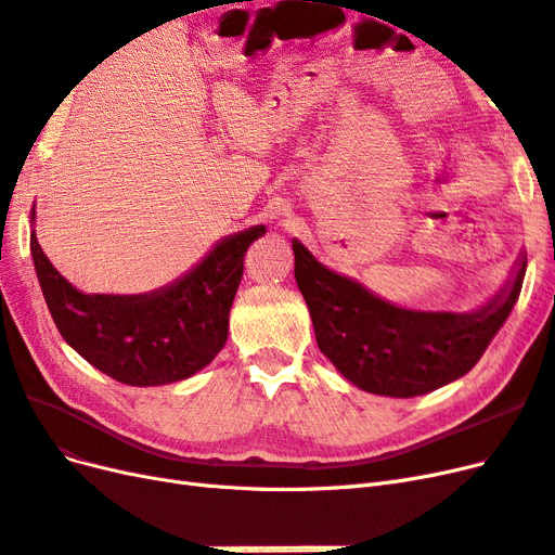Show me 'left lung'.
<instances>
[{"instance_id": "8db88e82", "label": "left lung", "mask_w": 555, "mask_h": 555, "mask_svg": "<svg viewBox=\"0 0 555 555\" xmlns=\"http://www.w3.org/2000/svg\"><path fill=\"white\" fill-rule=\"evenodd\" d=\"M293 251L318 348L352 385L395 399L428 395L466 375L512 313L526 276L521 256L512 281L473 313L410 311L327 270L297 240Z\"/></svg>"}]
</instances>
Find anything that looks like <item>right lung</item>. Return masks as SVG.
I'll return each instance as SVG.
<instances>
[{
	"instance_id": "right-lung-1",
	"label": "right lung",
	"mask_w": 555,
	"mask_h": 555,
	"mask_svg": "<svg viewBox=\"0 0 555 555\" xmlns=\"http://www.w3.org/2000/svg\"><path fill=\"white\" fill-rule=\"evenodd\" d=\"M262 235L264 225L235 232L182 279L145 295H85L52 267L34 230L29 248L64 341L117 383L154 387L191 378L225 346L244 254Z\"/></svg>"
}]
</instances>
